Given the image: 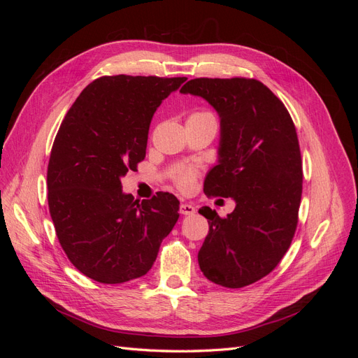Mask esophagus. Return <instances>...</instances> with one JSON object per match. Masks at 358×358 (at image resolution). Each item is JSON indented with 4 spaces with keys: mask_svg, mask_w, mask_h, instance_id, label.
<instances>
[{
    "mask_svg": "<svg viewBox=\"0 0 358 358\" xmlns=\"http://www.w3.org/2000/svg\"><path fill=\"white\" fill-rule=\"evenodd\" d=\"M179 212L182 215H192V213H196V208H194V206L189 203H182L179 208Z\"/></svg>",
    "mask_w": 358,
    "mask_h": 358,
    "instance_id": "esophagus-1",
    "label": "esophagus"
}]
</instances>
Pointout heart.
Instances as JSON below:
<instances>
[{"label":"heart","mask_w":358,"mask_h":358,"mask_svg":"<svg viewBox=\"0 0 358 358\" xmlns=\"http://www.w3.org/2000/svg\"><path fill=\"white\" fill-rule=\"evenodd\" d=\"M188 119H209V121H215L213 115L209 113V112H197V113H192ZM194 180H196V171H194V170H185V171H182L180 175H179V178H178V182H179V185H180L182 188H189V187H192Z\"/></svg>","instance_id":"heart-1"}]
</instances>
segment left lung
Wrapping results in <instances>:
<instances>
[{
  "mask_svg": "<svg viewBox=\"0 0 358 358\" xmlns=\"http://www.w3.org/2000/svg\"><path fill=\"white\" fill-rule=\"evenodd\" d=\"M180 92L201 96L218 113V162L204 192L236 203L225 218L199 210L209 220L199 266L212 282L242 288L272 272L294 236L303 179L296 127L284 103L255 79H192Z\"/></svg>",
  "mask_w": 358,
  "mask_h": 358,
  "instance_id": "1",
  "label": "left lung"
}]
</instances>
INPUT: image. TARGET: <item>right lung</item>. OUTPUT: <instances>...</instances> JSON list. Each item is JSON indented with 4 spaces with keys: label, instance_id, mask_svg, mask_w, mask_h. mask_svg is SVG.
<instances>
[{
    "label": "right lung",
    "instance_id": "obj_1",
    "mask_svg": "<svg viewBox=\"0 0 358 358\" xmlns=\"http://www.w3.org/2000/svg\"><path fill=\"white\" fill-rule=\"evenodd\" d=\"M187 78L104 76L80 92L64 117L48 167L49 212L73 266L96 282L146 275L179 218L169 192L140 203L121 178L146 155L162 100Z\"/></svg>",
    "mask_w": 358,
    "mask_h": 358
}]
</instances>
